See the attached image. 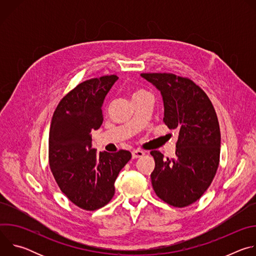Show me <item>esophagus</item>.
Masks as SVG:
<instances>
[{"label": "esophagus", "instance_id": "34e87169", "mask_svg": "<svg viewBox=\"0 0 256 256\" xmlns=\"http://www.w3.org/2000/svg\"><path fill=\"white\" fill-rule=\"evenodd\" d=\"M144 155V153L142 151H140V150H134L132 152V156L134 159H138L140 157H142Z\"/></svg>", "mask_w": 256, "mask_h": 256}]
</instances>
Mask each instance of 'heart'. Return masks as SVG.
Returning <instances> with one entry per match:
<instances>
[{"instance_id":"1","label":"heart","mask_w":256,"mask_h":256,"mask_svg":"<svg viewBox=\"0 0 256 256\" xmlns=\"http://www.w3.org/2000/svg\"><path fill=\"white\" fill-rule=\"evenodd\" d=\"M144 94H148V93L146 92L144 90L138 89V90H136V91L132 93V98H134V97H138V96H142V95H144Z\"/></svg>"}]
</instances>
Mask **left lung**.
<instances>
[{
  "mask_svg": "<svg viewBox=\"0 0 256 256\" xmlns=\"http://www.w3.org/2000/svg\"><path fill=\"white\" fill-rule=\"evenodd\" d=\"M163 97V122L178 130L175 158L151 151L155 169L153 188L162 200L184 208L200 198L210 186L220 162L221 132L214 108L192 80L171 72H142Z\"/></svg>",
  "mask_w": 256,
  "mask_h": 256,
  "instance_id": "8db88e82",
  "label": "left lung"
}]
</instances>
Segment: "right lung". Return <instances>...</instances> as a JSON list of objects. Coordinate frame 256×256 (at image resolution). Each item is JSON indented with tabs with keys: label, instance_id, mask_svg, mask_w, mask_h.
Instances as JSON below:
<instances>
[{
	"label": "right lung",
	"instance_id": "1",
	"mask_svg": "<svg viewBox=\"0 0 256 256\" xmlns=\"http://www.w3.org/2000/svg\"><path fill=\"white\" fill-rule=\"evenodd\" d=\"M116 75L93 78L76 86L54 112L48 138V162L62 192L80 208L95 210L114 196V182L130 160L126 150L116 153L92 148V130L103 122L104 98Z\"/></svg>",
	"mask_w": 256,
	"mask_h": 256
}]
</instances>
